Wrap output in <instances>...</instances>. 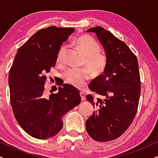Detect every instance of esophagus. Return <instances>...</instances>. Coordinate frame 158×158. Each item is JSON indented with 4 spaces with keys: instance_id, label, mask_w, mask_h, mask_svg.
Returning a JSON list of instances; mask_svg holds the SVG:
<instances>
[{
    "instance_id": "obj_1",
    "label": "esophagus",
    "mask_w": 158,
    "mask_h": 158,
    "mask_svg": "<svg viewBox=\"0 0 158 158\" xmlns=\"http://www.w3.org/2000/svg\"><path fill=\"white\" fill-rule=\"evenodd\" d=\"M80 95H81V101H85L86 99V97H85V94L82 93V92H81L80 93Z\"/></svg>"
}]
</instances>
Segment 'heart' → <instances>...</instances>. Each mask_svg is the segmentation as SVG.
<instances>
[{"label": "heart", "mask_w": 158, "mask_h": 158, "mask_svg": "<svg viewBox=\"0 0 158 158\" xmlns=\"http://www.w3.org/2000/svg\"><path fill=\"white\" fill-rule=\"evenodd\" d=\"M76 45L85 57V63L92 70L94 74L100 75L106 67L107 58L104 54L100 52L99 44L88 35H83L76 41ZM66 47L63 45L57 55V63L59 65L64 63V55ZM91 77L90 71L87 69H71L64 73V80L69 85L77 88H81Z\"/></svg>", "instance_id": "b5f03b06"}]
</instances>
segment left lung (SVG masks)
<instances>
[{"mask_svg":"<svg viewBox=\"0 0 158 158\" xmlns=\"http://www.w3.org/2000/svg\"><path fill=\"white\" fill-rule=\"evenodd\" d=\"M87 32L96 34L107 58L103 73L89 85L93 92L103 98L87 95L96 110L87 119L86 131L98 141H109L125 132L136 114L141 94L140 73L137 57L126 44L103 27Z\"/></svg>","mask_w":158,"mask_h":158,"instance_id":"8db88e82","label":"left lung"}]
</instances>
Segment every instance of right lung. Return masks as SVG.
<instances>
[{"label": "right lung", "instance_id": "right-lung-1", "mask_svg": "<svg viewBox=\"0 0 158 158\" xmlns=\"http://www.w3.org/2000/svg\"><path fill=\"white\" fill-rule=\"evenodd\" d=\"M73 27L50 26L34 33L18 49L9 74L10 102L17 123L27 134L39 139L57 135L63 128L62 118L81 102L79 91L63 84L58 93H44L46 73L55 67L63 42Z\"/></svg>", "mask_w": 158, "mask_h": 158}]
</instances>
